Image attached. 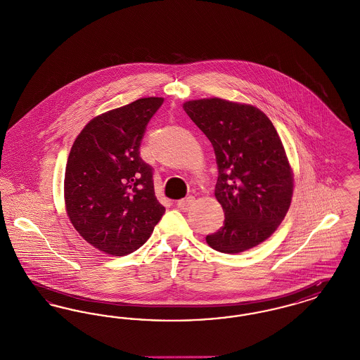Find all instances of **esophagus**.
Segmentation results:
<instances>
[{
    "mask_svg": "<svg viewBox=\"0 0 360 360\" xmlns=\"http://www.w3.org/2000/svg\"><path fill=\"white\" fill-rule=\"evenodd\" d=\"M194 197H188V198H185V200H181V201H178L176 202V206L182 210V212H188L191 209V206L194 205Z\"/></svg>",
    "mask_w": 360,
    "mask_h": 360,
    "instance_id": "34e87169",
    "label": "esophagus"
}]
</instances>
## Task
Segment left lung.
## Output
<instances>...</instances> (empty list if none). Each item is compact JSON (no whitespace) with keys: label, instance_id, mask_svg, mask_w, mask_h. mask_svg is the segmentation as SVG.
<instances>
[{"label":"left lung","instance_id":"8db88e82","mask_svg":"<svg viewBox=\"0 0 360 360\" xmlns=\"http://www.w3.org/2000/svg\"><path fill=\"white\" fill-rule=\"evenodd\" d=\"M184 109L212 143L219 167L214 195L225 220L206 243L224 254L257 247L283 221L294 188L273 122L254 105L217 97L186 101Z\"/></svg>","mask_w":360,"mask_h":360}]
</instances>
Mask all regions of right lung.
<instances>
[{"mask_svg": "<svg viewBox=\"0 0 360 360\" xmlns=\"http://www.w3.org/2000/svg\"><path fill=\"white\" fill-rule=\"evenodd\" d=\"M162 97L139 98L91 119L77 136L65 172L70 223L94 248L113 257L140 248L165 214L153 167L140 143Z\"/></svg>", "mask_w": 360, "mask_h": 360, "instance_id": "add662e5", "label": "right lung"}]
</instances>
